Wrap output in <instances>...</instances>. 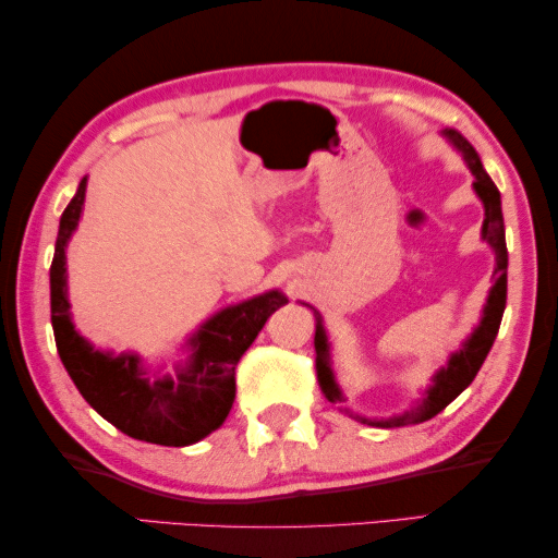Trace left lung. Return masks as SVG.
Returning a JSON list of instances; mask_svg holds the SVG:
<instances>
[{
  "label": "left lung",
  "mask_w": 558,
  "mask_h": 558,
  "mask_svg": "<svg viewBox=\"0 0 558 558\" xmlns=\"http://www.w3.org/2000/svg\"><path fill=\"white\" fill-rule=\"evenodd\" d=\"M447 138H450L458 150H462V158L468 162V168L474 175V193L485 205V222H482V240H485L492 250H495V287L489 291L487 306H485V316H482L480 326L474 328L472 336L464 341L462 349L458 353H452L447 368H440V373L433 378V386L425 390L423 403L417 408L408 410V413L398 415V417H388V420H365L359 417L361 423L376 425V427H403V425H415V423H425V420L435 417L440 410L452 403L460 392L470 386L477 376V371L485 363L487 353L492 349V343L497 339L499 324H501V314H505L507 306V242H505V217H501V197L499 190L492 178L482 168L480 155L474 153L472 145L462 138L458 131H445ZM316 314V312H314ZM314 345H316V378L318 386H322L324 396L331 400V403H341L343 392L336 386L333 371H331V353H328V341H326V331L322 326V316L316 314V336H314Z\"/></svg>",
  "instance_id": "obj_1"
}]
</instances>
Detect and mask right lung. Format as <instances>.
I'll return each instance as SVG.
<instances>
[{"mask_svg": "<svg viewBox=\"0 0 558 558\" xmlns=\"http://www.w3.org/2000/svg\"><path fill=\"white\" fill-rule=\"evenodd\" d=\"M84 197L86 178L63 209L51 262V326L63 368L86 403L128 437L166 447L203 440L230 415L236 363L287 296L274 289L222 308L190 339L193 353L172 376L148 373L133 353H100L73 328L66 299V242Z\"/></svg>", "mask_w": 558, "mask_h": 558, "instance_id": "add662e5", "label": "right lung"}]
</instances>
